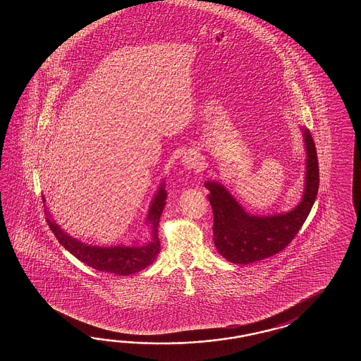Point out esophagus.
<instances>
[{"mask_svg": "<svg viewBox=\"0 0 361 361\" xmlns=\"http://www.w3.org/2000/svg\"><path fill=\"white\" fill-rule=\"evenodd\" d=\"M182 165L185 169H197L202 165V159L195 152H185L182 157Z\"/></svg>", "mask_w": 361, "mask_h": 361, "instance_id": "esophagus-1", "label": "esophagus"}]
</instances>
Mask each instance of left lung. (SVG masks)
<instances>
[{"instance_id":"8db88e82","label":"left lung","mask_w":361,"mask_h":361,"mask_svg":"<svg viewBox=\"0 0 361 361\" xmlns=\"http://www.w3.org/2000/svg\"><path fill=\"white\" fill-rule=\"evenodd\" d=\"M300 130L307 154L305 191L292 210L279 214H250L222 184L215 180L205 182L214 214V245L231 263L249 264L281 252L310 214L319 190V164L311 133L305 126Z\"/></svg>"}]
</instances>
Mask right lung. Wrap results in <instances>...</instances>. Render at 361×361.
I'll return each instance as SVG.
<instances>
[{
  "mask_svg": "<svg viewBox=\"0 0 361 361\" xmlns=\"http://www.w3.org/2000/svg\"><path fill=\"white\" fill-rule=\"evenodd\" d=\"M165 182H162L148 209L146 224L151 230V240L139 245L133 240V245L97 246L85 244L82 241L72 238L51 218L49 207H45V214L50 230L54 232L55 238L66 250L75 255L78 261L84 262L89 267L102 272H109L115 275H131L146 269L156 259L160 253V240L157 236V227L160 223L162 210L166 204ZM45 202L47 200L42 197Z\"/></svg>",
  "mask_w": 361,
  "mask_h": 361,
  "instance_id": "1",
  "label": "right lung"
}]
</instances>
